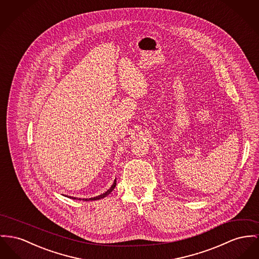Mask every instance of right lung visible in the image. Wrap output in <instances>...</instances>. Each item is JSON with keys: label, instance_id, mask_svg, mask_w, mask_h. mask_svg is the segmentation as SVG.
Returning a JSON list of instances; mask_svg holds the SVG:
<instances>
[{"label": "right lung", "instance_id": "1", "mask_svg": "<svg viewBox=\"0 0 259 259\" xmlns=\"http://www.w3.org/2000/svg\"><path fill=\"white\" fill-rule=\"evenodd\" d=\"M117 181H116V179H115V181H114V183H113V185H112V187L109 189V190H107L106 192H104L102 194H100V195H98V196H95V197H91V198H77V197H73V196H69V195H67V197H69V198H71V199H78V200H82V201H90V200H99V199H102L104 197H106L107 195H109L114 189H115V187H116V185H117V183H116Z\"/></svg>", "mask_w": 259, "mask_h": 259}]
</instances>
